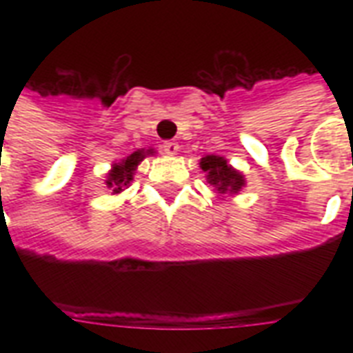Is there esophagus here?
<instances>
[{
    "label": "esophagus",
    "instance_id": "esophagus-1",
    "mask_svg": "<svg viewBox=\"0 0 353 353\" xmlns=\"http://www.w3.org/2000/svg\"><path fill=\"white\" fill-rule=\"evenodd\" d=\"M163 152L168 155H176L177 154V150H179V144L174 143V141H166V143H163Z\"/></svg>",
    "mask_w": 353,
    "mask_h": 353
}]
</instances>
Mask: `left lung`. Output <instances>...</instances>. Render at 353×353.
Returning <instances> with one entry per match:
<instances>
[{"label": "left lung", "mask_w": 353, "mask_h": 353, "mask_svg": "<svg viewBox=\"0 0 353 353\" xmlns=\"http://www.w3.org/2000/svg\"><path fill=\"white\" fill-rule=\"evenodd\" d=\"M201 170L207 172V179L210 185H214L221 194L223 192H238L243 187V177L240 172L232 170L227 165L225 159H221L218 155H207L201 159Z\"/></svg>", "instance_id": "1"}]
</instances>
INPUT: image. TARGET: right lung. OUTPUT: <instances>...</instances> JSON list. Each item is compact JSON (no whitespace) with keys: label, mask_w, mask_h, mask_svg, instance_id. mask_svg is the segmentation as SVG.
<instances>
[{"label":"right lung","mask_w":353,"mask_h":353,"mask_svg":"<svg viewBox=\"0 0 353 353\" xmlns=\"http://www.w3.org/2000/svg\"><path fill=\"white\" fill-rule=\"evenodd\" d=\"M146 154H152V150H148ZM144 159V152L143 150H139V152H133L132 155H128L126 159L119 163V165L113 166V170L108 174V187L113 188V192L117 194L121 192L122 187H126L128 183L132 181L133 177V170H135V166Z\"/></svg>","instance_id":"obj_1"}]
</instances>
